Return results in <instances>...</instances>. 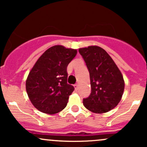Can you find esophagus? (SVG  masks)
Returning <instances> with one entry per match:
<instances>
[{
  "label": "esophagus",
  "mask_w": 147,
  "mask_h": 147,
  "mask_svg": "<svg viewBox=\"0 0 147 147\" xmlns=\"http://www.w3.org/2000/svg\"><path fill=\"white\" fill-rule=\"evenodd\" d=\"M78 86H79L78 84H75V85H74V87H75V90H78Z\"/></svg>",
  "instance_id": "1"
}]
</instances>
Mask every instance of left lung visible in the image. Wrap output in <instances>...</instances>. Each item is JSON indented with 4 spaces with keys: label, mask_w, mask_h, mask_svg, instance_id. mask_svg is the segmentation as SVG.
Wrapping results in <instances>:
<instances>
[{
    "label": "left lung",
    "mask_w": 147,
    "mask_h": 147,
    "mask_svg": "<svg viewBox=\"0 0 147 147\" xmlns=\"http://www.w3.org/2000/svg\"><path fill=\"white\" fill-rule=\"evenodd\" d=\"M90 77L92 92L83 98L88 110L103 113L112 110L120 101L125 88L121 72L107 52L99 46H91L79 49Z\"/></svg>",
    "instance_id": "obj_1"
}]
</instances>
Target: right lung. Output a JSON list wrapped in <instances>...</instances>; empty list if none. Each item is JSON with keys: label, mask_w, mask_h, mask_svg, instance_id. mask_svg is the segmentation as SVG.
Wrapping results in <instances>:
<instances>
[{"label": "right lung", "mask_w": 147, "mask_h": 147, "mask_svg": "<svg viewBox=\"0 0 147 147\" xmlns=\"http://www.w3.org/2000/svg\"><path fill=\"white\" fill-rule=\"evenodd\" d=\"M76 49L52 46L41 55L27 77L26 90L32 104L41 112L55 114L67 106L75 88L67 84V67Z\"/></svg>", "instance_id": "add662e5"}]
</instances>
